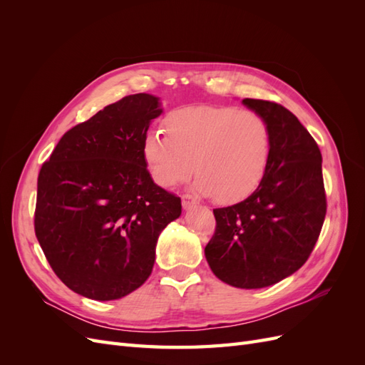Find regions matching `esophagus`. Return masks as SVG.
Masks as SVG:
<instances>
[{
	"label": "esophagus",
	"instance_id": "esophagus-1",
	"mask_svg": "<svg viewBox=\"0 0 365 365\" xmlns=\"http://www.w3.org/2000/svg\"><path fill=\"white\" fill-rule=\"evenodd\" d=\"M193 205H196V200H195V197H193L192 195H184V196H182V207H184L185 210H189V208H192Z\"/></svg>",
	"mask_w": 365,
	"mask_h": 365
}]
</instances>
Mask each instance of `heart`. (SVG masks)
I'll use <instances>...</instances> for the list:
<instances>
[{
    "label": "heart",
    "mask_w": 365,
    "mask_h": 365,
    "mask_svg": "<svg viewBox=\"0 0 365 365\" xmlns=\"http://www.w3.org/2000/svg\"><path fill=\"white\" fill-rule=\"evenodd\" d=\"M163 130H148L141 157L150 178L172 187L197 173L196 189L219 204L245 200L267 173L272 135L267 118L230 105L197 103L175 108Z\"/></svg>",
    "instance_id": "obj_1"
}]
</instances>
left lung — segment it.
<instances>
[{"instance_id": "left-lung-1", "label": "left lung", "mask_w": 365, "mask_h": 365, "mask_svg": "<svg viewBox=\"0 0 365 365\" xmlns=\"http://www.w3.org/2000/svg\"><path fill=\"white\" fill-rule=\"evenodd\" d=\"M267 118L272 149L267 173L247 200L215 208L205 259L219 280L242 289L277 283L300 269L322 233L327 201L322 152L284 106L244 98Z\"/></svg>"}]
</instances>
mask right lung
<instances>
[{
    "label": "right lung",
    "mask_w": 365,
    "mask_h": 365,
    "mask_svg": "<svg viewBox=\"0 0 365 365\" xmlns=\"http://www.w3.org/2000/svg\"><path fill=\"white\" fill-rule=\"evenodd\" d=\"M160 98L130 94L63 134L38 176L35 233L54 274L93 300L148 280L181 197L153 182L141 157Z\"/></svg>",
    "instance_id": "add662e5"
}]
</instances>
